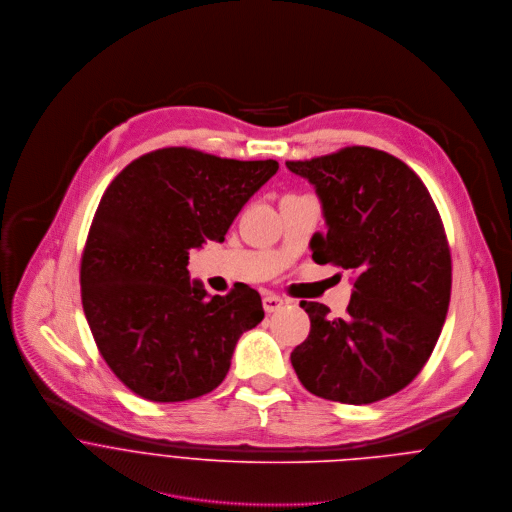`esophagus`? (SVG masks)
Instances as JSON below:
<instances>
[{
	"label": "esophagus",
	"mask_w": 512,
	"mask_h": 512,
	"mask_svg": "<svg viewBox=\"0 0 512 512\" xmlns=\"http://www.w3.org/2000/svg\"><path fill=\"white\" fill-rule=\"evenodd\" d=\"M262 304H264V310L266 314H272V312H278L282 306H284V300L280 296H274V294H266L262 298Z\"/></svg>",
	"instance_id": "34e87169"
}]
</instances>
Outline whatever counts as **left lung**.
<instances>
[{
	"label": "left lung",
	"mask_w": 512,
	"mask_h": 512,
	"mask_svg": "<svg viewBox=\"0 0 512 512\" xmlns=\"http://www.w3.org/2000/svg\"><path fill=\"white\" fill-rule=\"evenodd\" d=\"M322 204L328 232L312 258L351 270L347 316L302 302L312 328L292 351L302 385L324 399L365 405L409 385L427 363L451 300V252L421 178L399 159L347 147L288 161Z\"/></svg>",
	"instance_id": "obj_1"
}]
</instances>
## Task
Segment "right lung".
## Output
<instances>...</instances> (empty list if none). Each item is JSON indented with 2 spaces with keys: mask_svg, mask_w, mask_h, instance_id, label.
Instances as JSON below:
<instances>
[{
  "mask_svg": "<svg viewBox=\"0 0 512 512\" xmlns=\"http://www.w3.org/2000/svg\"><path fill=\"white\" fill-rule=\"evenodd\" d=\"M276 161L171 147L133 161L105 190L83 260L81 300L95 343L137 395L174 403L216 389L240 336L264 320L250 286L210 296L188 250L224 236Z\"/></svg>",
  "mask_w": 512,
  "mask_h": 512,
  "instance_id": "obj_1",
  "label": "right lung"
}]
</instances>
